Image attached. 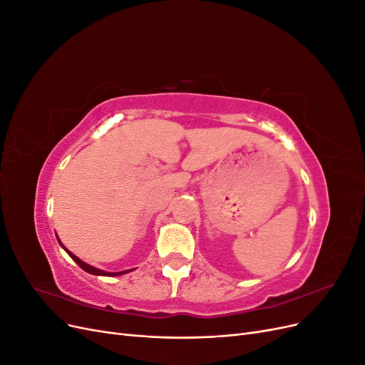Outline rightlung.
<instances>
[{
  "label": "right lung",
  "instance_id": "1",
  "mask_svg": "<svg viewBox=\"0 0 365 365\" xmlns=\"http://www.w3.org/2000/svg\"><path fill=\"white\" fill-rule=\"evenodd\" d=\"M58 242L61 244V247L67 251V254L68 256L79 264V267L83 269V271H86V272H90V274H94V275H105V277H115V275H121V274H126V272H130V271H134V269H126V271H118V272H108V271H103V269H98V268H94V267H91V264H88V263H85L83 260H81L79 257L77 256H74V254L71 252V251H68L67 248H65L63 245H62V242L59 240V237H58Z\"/></svg>",
  "mask_w": 365,
  "mask_h": 365
}]
</instances>
